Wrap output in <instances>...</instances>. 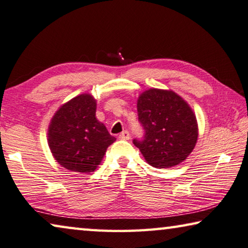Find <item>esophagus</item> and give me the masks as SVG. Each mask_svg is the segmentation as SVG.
I'll use <instances>...</instances> for the list:
<instances>
[{"label":"esophagus","mask_w":248,"mask_h":248,"mask_svg":"<svg viewBox=\"0 0 248 248\" xmlns=\"http://www.w3.org/2000/svg\"><path fill=\"white\" fill-rule=\"evenodd\" d=\"M119 138L123 139V140H129V139H130V133H129V131L124 130V131H123V132L120 133Z\"/></svg>","instance_id":"34e87169"}]
</instances>
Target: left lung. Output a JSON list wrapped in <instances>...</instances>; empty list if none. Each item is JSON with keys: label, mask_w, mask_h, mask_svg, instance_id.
<instances>
[{"label": "left lung", "mask_w": 248, "mask_h": 248, "mask_svg": "<svg viewBox=\"0 0 248 248\" xmlns=\"http://www.w3.org/2000/svg\"><path fill=\"white\" fill-rule=\"evenodd\" d=\"M137 110L144 137L133 139V144L150 166L171 168L190 155L198 141V121L182 97L172 90L148 89L139 96Z\"/></svg>", "instance_id": "1"}]
</instances>
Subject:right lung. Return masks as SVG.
<instances>
[{
  "label": "right lung",
  "mask_w": 248,
  "mask_h": 248,
  "mask_svg": "<svg viewBox=\"0 0 248 248\" xmlns=\"http://www.w3.org/2000/svg\"><path fill=\"white\" fill-rule=\"evenodd\" d=\"M96 99L81 93L55 112L47 132L53 156L62 168L89 173L99 166L106 150L116 141L96 118Z\"/></svg>",
  "instance_id": "1"
}]
</instances>
